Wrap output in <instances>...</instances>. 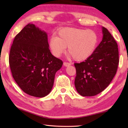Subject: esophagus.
<instances>
[{
  "label": "esophagus",
  "instance_id": "esophagus-1",
  "mask_svg": "<svg viewBox=\"0 0 128 128\" xmlns=\"http://www.w3.org/2000/svg\"><path fill=\"white\" fill-rule=\"evenodd\" d=\"M63 64H64V66H70V63H69V62H63Z\"/></svg>",
  "mask_w": 128,
  "mask_h": 128
}]
</instances>
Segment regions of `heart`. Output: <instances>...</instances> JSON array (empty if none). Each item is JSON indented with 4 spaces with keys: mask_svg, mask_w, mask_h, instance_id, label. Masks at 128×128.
Wrapping results in <instances>:
<instances>
[{
    "mask_svg": "<svg viewBox=\"0 0 128 128\" xmlns=\"http://www.w3.org/2000/svg\"><path fill=\"white\" fill-rule=\"evenodd\" d=\"M58 36L50 39L49 47L53 55L59 56L66 51L75 61H83L94 53L99 42L95 31L81 28H66L60 30Z\"/></svg>",
    "mask_w": 128,
    "mask_h": 128,
    "instance_id": "1",
    "label": "heart"
}]
</instances>
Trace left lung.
<instances>
[{
    "instance_id": "8db88e82",
    "label": "left lung",
    "mask_w": 128,
    "mask_h": 128,
    "mask_svg": "<svg viewBox=\"0 0 128 128\" xmlns=\"http://www.w3.org/2000/svg\"><path fill=\"white\" fill-rule=\"evenodd\" d=\"M103 39L92 55L84 62L74 63V85L83 96L98 94L110 85L119 62L117 42L106 28H102Z\"/></svg>"
}]
</instances>
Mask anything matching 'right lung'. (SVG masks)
Returning a JSON list of instances; mask_svg holds the SVG:
<instances>
[{"instance_id":"1","label":"right lung","mask_w":128,"mask_h":128,"mask_svg":"<svg viewBox=\"0 0 128 128\" xmlns=\"http://www.w3.org/2000/svg\"><path fill=\"white\" fill-rule=\"evenodd\" d=\"M9 64L21 89L31 96L42 98L51 91L55 73L62 62L51 54L46 32L28 24L14 38Z\"/></svg>"}]
</instances>
